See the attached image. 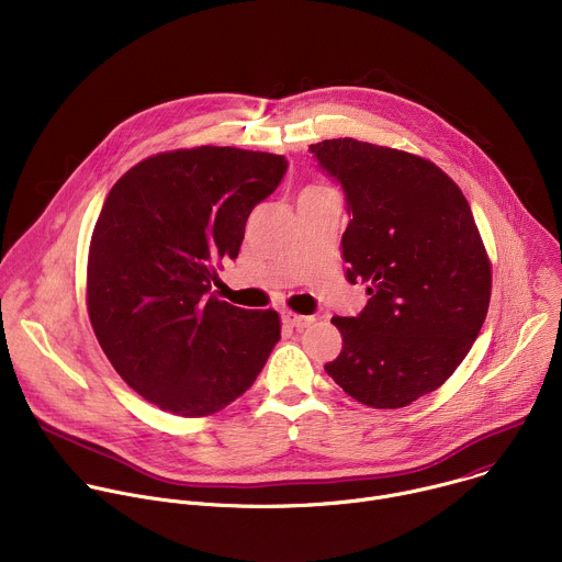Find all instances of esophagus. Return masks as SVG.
I'll use <instances>...</instances> for the list:
<instances>
[{
  "label": "esophagus",
  "mask_w": 562,
  "mask_h": 562,
  "mask_svg": "<svg viewBox=\"0 0 562 562\" xmlns=\"http://www.w3.org/2000/svg\"><path fill=\"white\" fill-rule=\"evenodd\" d=\"M282 317H284V323L289 325V327H293V329H306L311 323H313V317L311 315H300V313H293V311H284L282 313Z\"/></svg>",
  "instance_id": "34e87169"
}]
</instances>
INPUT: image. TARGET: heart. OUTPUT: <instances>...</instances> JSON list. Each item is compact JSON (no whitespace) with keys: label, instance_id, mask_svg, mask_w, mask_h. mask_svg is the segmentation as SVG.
<instances>
[{"label":"heart","instance_id":"heart-1","mask_svg":"<svg viewBox=\"0 0 562 562\" xmlns=\"http://www.w3.org/2000/svg\"><path fill=\"white\" fill-rule=\"evenodd\" d=\"M308 191H317V189H308Z\"/></svg>","mask_w":562,"mask_h":562}]
</instances>
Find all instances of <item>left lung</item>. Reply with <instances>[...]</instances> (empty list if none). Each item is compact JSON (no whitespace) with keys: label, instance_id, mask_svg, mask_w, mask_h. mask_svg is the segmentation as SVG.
<instances>
[{"label":"left lung","instance_id":"obj_1","mask_svg":"<svg viewBox=\"0 0 562 562\" xmlns=\"http://www.w3.org/2000/svg\"><path fill=\"white\" fill-rule=\"evenodd\" d=\"M308 150L345 191L347 280L369 295L356 317L331 319L342 351L325 371L367 407H407L458 369L487 317L492 267L469 202L405 150L353 137Z\"/></svg>","mask_w":562,"mask_h":562}]
</instances>
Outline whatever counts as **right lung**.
Listing matches in <instances>:
<instances>
[{
  "label": "right lung",
  "instance_id": "add662e5",
  "mask_svg": "<svg viewBox=\"0 0 562 562\" xmlns=\"http://www.w3.org/2000/svg\"><path fill=\"white\" fill-rule=\"evenodd\" d=\"M286 167L284 155L198 146L146 157L111 189L89 249V317L115 371L150 405L211 416L262 371L280 315L209 291Z\"/></svg>",
  "mask_w": 562,
  "mask_h": 562
}]
</instances>
